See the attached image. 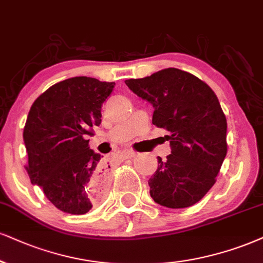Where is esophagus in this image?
<instances>
[{
	"label": "esophagus",
	"mask_w": 263,
	"mask_h": 263,
	"mask_svg": "<svg viewBox=\"0 0 263 263\" xmlns=\"http://www.w3.org/2000/svg\"><path fill=\"white\" fill-rule=\"evenodd\" d=\"M122 155L124 157H126V158H129V157H134L135 155H137V152L135 151H132V150H124L122 152Z\"/></svg>",
	"instance_id": "esophagus-1"
}]
</instances>
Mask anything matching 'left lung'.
I'll use <instances>...</instances> for the list:
<instances>
[{
    "mask_svg": "<svg viewBox=\"0 0 263 263\" xmlns=\"http://www.w3.org/2000/svg\"><path fill=\"white\" fill-rule=\"evenodd\" d=\"M125 84L152 103V124L170 132L171 155L167 161L157 157L158 168L148 179L151 197L170 209L195 205L216 183L227 155V119L216 93L177 68Z\"/></svg>",
    "mask_w": 263,
    "mask_h": 263,
    "instance_id": "1",
    "label": "left lung"
}]
</instances>
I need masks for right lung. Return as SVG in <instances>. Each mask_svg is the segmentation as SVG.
<instances>
[{
    "instance_id": "1",
    "label": "right lung",
    "mask_w": 263,
    "mask_h": 263,
    "mask_svg": "<svg viewBox=\"0 0 263 263\" xmlns=\"http://www.w3.org/2000/svg\"><path fill=\"white\" fill-rule=\"evenodd\" d=\"M116 83L74 77L54 84L32 103L24 126L31 184L39 185L58 210L84 215L105 190L100 160L86 135L101 124L102 103Z\"/></svg>"
}]
</instances>
